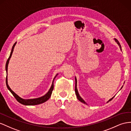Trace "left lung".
Wrapping results in <instances>:
<instances>
[{"instance_id": "left-lung-1", "label": "left lung", "mask_w": 131, "mask_h": 131, "mask_svg": "<svg viewBox=\"0 0 131 131\" xmlns=\"http://www.w3.org/2000/svg\"><path fill=\"white\" fill-rule=\"evenodd\" d=\"M114 40H115V41H116V43H117V44H118V45L119 46V48H120V49H121V51H122V48H121V45H120V43H119V42L118 41V40H117V39H116V38H114ZM75 94H76V95H77V99H78L80 101H81L82 102H83V103H84V104H87L86 103V102L83 99L80 97V96L79 95V93H78V89H77V78H76V77H75ZM123 87V86H122V88ZM115 96H114V97H112L111 99H110L107 102H109V101H110L113 98H114Z\"/></svg>"}]
</instances>
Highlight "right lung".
Instances as JSON below:
<instances>
[{
  "label": "right lung",
  "instance_id": "1",
  "mask_svg": "<svg viewBox=\"0 0 131 131\" xmlns=\"http://www.w3.org/2000/svg\"><path fill=\"white\" fill-rule=\"evenodd\" d=\"M16 44V42H15V43L14 44L13 46L12 47V51L10 52V54L9 58L8 59L6 63V66H5V69H6V74L8 75V64H9V62L10 61V59L11 58L12 54H13V52L14 51V47H15V46ZM58 74H56V75L54 77L53 80V82H52V85L50 88V89L48 90V91L47 93L46 94L43 96H42L41 97H38V98H35V99H23L21 97H20L19 95H17L15 92H14L12 89L11 88H10L9 86V85L8 84V78H7V75H6V86L8 88V90L11 92V93L13 95V96L15 97V98L16 99V100L18 101L19 102H20V104H21L23 105H28V106H30V105H38V104H41L43 103V102H46V101H47L49 98H50L51 96V94L52 93V91L53 90V88H54V79L56 78V77H57V75H58Z\"/></svg>",
  "mask_w": 131,
  "mask_h": 131
}]
</instances>
